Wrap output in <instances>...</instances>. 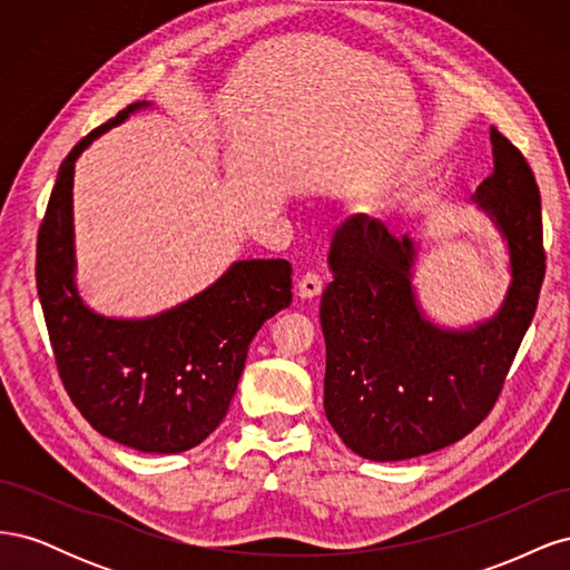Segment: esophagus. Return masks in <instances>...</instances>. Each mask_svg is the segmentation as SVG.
<instances>
[{
    "label": "esophagus",
    "instance_id": "esophagus-1",
    "mask_svg": "<svg viewBox=\"0 0 570 570\" xmlns=\"http://www.w3.org/2000/svg\"><path fill=\"white\" fill-rule=\"evenodd\" d=\"M323 292V281L318 273H304L297 283V297L302 299H314Z\"/></svg>",
    "mask_w": 570,
    "mask_h": 570
}]
</instances>
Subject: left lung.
<instances>
[{"instance_id": "8db88e82", "label": "left lung", "mask_w": 570, "mask_h": 570, "mask_svg": "<svg viewBox=\"0 0 570 570\" xmlns=\"http://www.w3.org/2000/svg\"><path fill=\"white\" fill-rule=\"evenodd\" d=\"M494 170L473 202L502 230L511 285L494 318L465 331L428 321L413 295L416 247L354 214L335 230L321 299L325 416L371 461L438 452L488 419L534 316L544 281L540 189L511 140L490 130Z\"/></svg>"}]
</instances>
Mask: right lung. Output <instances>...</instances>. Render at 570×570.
<instances>
[{"mask_svg": "<svg viewBox=\"0 0 570 570\" xmlns=\"http://www.w3.org/2000/svg\"><path fill=\"white\" fill-rule=\"evenodd\" d=\"M147 107L118 111L63 159L38 233V295L61 383L97 433L132 450L178 454L226 419L254 335L292 302L285 258H249L168 312L105 318L76 289L73 168L85 147Z\"/></svg>", "mask_w": 570, "mask_h": 570, "instance_id": "obj_1", "label": "right lung"}]
</instances>
